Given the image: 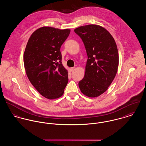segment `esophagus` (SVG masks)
<instances>
[{
  "label": "esophagus",
  "mask_w": 146,
  "mask_h": 146,
  "mask_svg": "<svg viewBox=\"0 0 146 146\" xmlns=\"http://www.w3.org/2000/svg\"><path fill=\"white\" fill-rule=\"evenodd\" d=\"M75 67H71V68H70V70H71V71H74V70H75Z\"/></svg>",
  "instance_id": "1"
}]
</instances>
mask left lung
I'll list each match as a JSON object with an SVG mask.
<instances>
[{"label": "left lung", "mask_w": 146, "mask_h": 146, "mask_svg": "<svg viewBox=\"0 0 146 146\" xmlns=\"http://www.w3.org/2000/svg\"><path fill=\"white\" fill-rule=\"evenodd\" d=\"M88 55L84 77L79 82L81 93L90 98L106 92L117 74L119 55L115 40L103 27L95 25L74 29Z\"/></svg>", "instance_id": "left-lung-1"}]
</instances>
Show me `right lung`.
<instances>
[{
    "instance_id": "right-lung-1",
    "label": "right lung",
    "mask_w": 146,
    "mask_h": 146,
    "mask_svg": "<svg viewBox=\"0 0 146 146\" xmlns=\"http://www.w3.org/2000/svg\"><path fill=\"white\" fill-rule=\"evenodd\" d=\"M70 29L51 27L37 29L31 36L23 54L27 76L44 97H61L68 82V71L62 64L60 48Z\"/></svg>"
}]
</instances>
